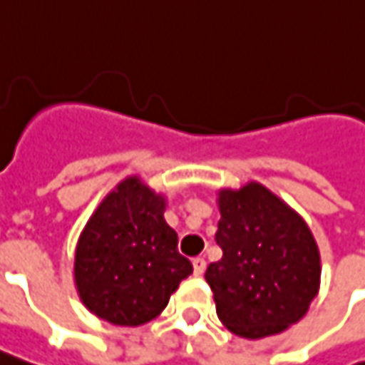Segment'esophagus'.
Listing matches in <instances>:
<instances>
[{"label": "esophagus", "mask_w": 365, "mask_h": 365, "mask_svg": "<svg viewBox=\"0 0 365 365\" xmlns=\"http://www.w3.org/2000/svg\"><path fill=\"white\" fill-rule=\"evenodd\" d=\"M204 270H206V260H204V258H194L195 274H204Z\"/></svg>", "instance_id": "34e87169"}]
</instances>
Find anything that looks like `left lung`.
<instances>
[{
  "instance_id": "1",
  "label": "left lung",
  "mask_w": 365,
  "mask_h": 365,
  "mask_svg": "<svg viewBox=\"0 0 365 365\" xmlns=\"http://www.w3.org/2000/svg\"><path fill=\"white\" fill-rule=\"evenodd\" d=\"M216 245L206 270L216 313L236 335L258 339L284 331L317 295L319 250L307 224L260 183L218 195Z\"/></svg>"
}]
</instances>
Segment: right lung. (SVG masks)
<instances>
[{"label":"right lung","instance_id":"add662e5","mask_svg":"<svg viewBox=\"0 0 365 365\" xmlns=\"http://www.w3.org/2000/svg\"><path fill=\"white\" fill-rule=\"evenodd\" d=\"M163 210L165 200L137 178L120 182L96 207L74 258L78 295L96 317L143 325L168 307L171 293L192 274Z\"/></svg>","mask_w":365,"mask_h":365}]
</instances>
